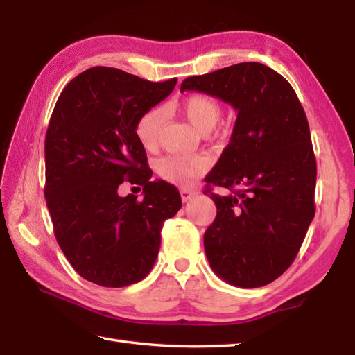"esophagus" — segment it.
Returning <instances> with one entry per match:
<instances>
[{"mask_svg": "<svg viewBox=\"0 0 355 355\" xmlns=\"http://www.w3.org/2000/svg\"><path fill=\"white\" fill-rule=\"evenodd\" d=\"M180 193H182L183 202H187V201H191L195 195H197V191L189 189V187H182V189H180Z\"/></svg>", "mask_w": 355, "mask_h": 355, "instance_id": "obj_1", "label": "esophagus"}]
</instances>
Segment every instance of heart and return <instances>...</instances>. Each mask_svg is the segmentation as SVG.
Wrapping results in <instances>:
<instances>
[{
  "label": "heart",
  "instance_id": "1",
  "mask_svg": "<svg viewBox=\"0 0 355 355\" xmlns=\"http://www.w3.org/2000/svg\"><path fill=\"white\" fill-rule=\"evenodd\" d=\"M178 110L200 132H209L216 125L221 116V108L212 96L205 93H193L180 101ZM164 112L162 108H150L143 114L135 125L141 146L154 148L163 126ZM207 169V160L202 155H168L158 162V172L169 183L189 184Z\"/></svg>",
  "mask_w": 355,
  "mask_h": 355
}]
</instances>
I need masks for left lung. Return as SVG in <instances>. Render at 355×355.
<instances>
[{"instance_id":"left-lung-1","label":"left lung","mask_w":355,"mask_h":355,"mask_svg":"<svg viewBox=\"0 0 355 355\" xmlns=\"http://www.w3.org/2000/svg\"><path fill=\"white\" fill-rule=\"evenodd\" d=\"M180 92L215 96L238 112L230 143L205 178L216 206L205 233L210 267L241 288L273 282L297 256L315 212L318 168L297 94L259 62L191 76ZM212 185L228 193L214 194Z\"/></svg>"}]
</instances>
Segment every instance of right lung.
Wrapping results in <instances>:
<instances>
[{"instance_id": "add662e5", "label": "right lung", "mask_w": 355, "mask_h": 355, "mask_svg": "<svg viewBox=\"0 0 355 355\" xmlns=\"http://www.w3.org/2000/svg\"><path fill=\"white\" fill-rule=\"evenodd\" d=\"M177 78L150 82L119 69L93 67L70 80L45 134L44 195L59 247L87 281L120 288L154 267L162 227L182 207L175 186L150 182L135 125L168 97ZM123 181L144 198H120Z\"/></svg>"}]
</instances>
